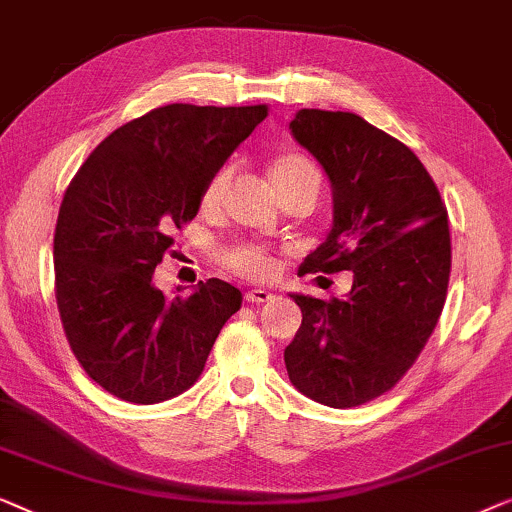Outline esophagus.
I'll return each instance as SVG.
<instances>
[{
    "label": "esophagus",
    "instance_id": "obj_1",
    "mask_svg": "<svg viewBox=\"0 0 512 512\" xmlns=\"http://www.w3.org/2000/svg\"><path fill=\"white\" fill-rule=\"evenodd\" d=\"M273 294L266 292V290H248L246 292V301L250 304H266V301H271Z\"/></svg>",
    "mask_w": 512,
    "mask_h": 512
}]
</instances>
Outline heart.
I'll return each mask as SVG.
<instances>
[{
	"instance_id": "b5f03b06",
	"label": "heart",
	"mask_w": 512,
	"mask_h": 512,
	"mask_svg": "<svg viewBox=\"0 0 512 512\" xmlns=\"http://www.w3.org/2000/svg\"><path fill=\"white\" fill-rule=\"evenodd\" d=\"M227 169H218L201 187L199 208L204 213H215L222 204V194L227 187ZM269 178L280 197L287 192L297 190L301 185H318L320 187V171L315 164L301 153H280L273 157L269 167ZM222 262L229 271L239 273L250 280H266L276 273V257L259 243H241V246L229 248L222 255Z\"/></svg>"
}]
</instances>
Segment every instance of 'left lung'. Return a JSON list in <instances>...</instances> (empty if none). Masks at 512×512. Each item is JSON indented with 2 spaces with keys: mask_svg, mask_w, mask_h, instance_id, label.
<instances>
[{
  "mask_svg": "<svg viewBox=\"0 0 512 512\" xmlns=\"http://www.w3.org/2000/svg\"><path fill=\"white\" fill-rule=\"evenodd\" d=\"M290 129L334 187V227L301 269L352 271V287L329 301L292 294L301 327L285 366L313 401L362 406L406 376L441 318L448 208L413 150L359 115L301 109Z\"/></svg>",
  "mask_w": 512,
  "mask_h": 512,
  "instance_id": "left-lung-1",
  "label": "left lung"
}]
</instances>
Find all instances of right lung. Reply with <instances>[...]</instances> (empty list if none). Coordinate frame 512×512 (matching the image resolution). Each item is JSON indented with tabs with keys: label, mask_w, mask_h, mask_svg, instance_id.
Listing matches in <instances>:
<instances>
[{
	"label": "right lung",
	"mask_w": 512,
	"mask_h": 512,
	"mask_svg": "<svg viewBox=\"0 0 512 512\" xmlns=\"http://www.w3.org/2000/svg\"><path fill=\"white\" fill-rule=\"evenodd\" d=\"M266 115V104L160 106L106 136L71 178L53 239L57 311L78 364L113 397L185 392L241 308L218 278L167 299L153 271L197 215L201 187Z\"/></svg>",
	"instance_id": "right-lung-1"
}]
</instances>
